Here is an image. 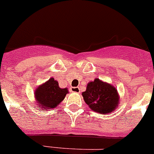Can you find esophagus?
<instances>
[{
	"label": "esophagus",
	"mask_w": 154,
	"mask_h": 154,
	"mask_svg": "<svg viewBox=\"0 0 154 154\" xmlns=\"http://www.w3.org/2000/svg\"><path fill=\"white\" fill-rule=\"evenodd\" d=\"M71 91L72 92H75V93H79L80 89L79 87H71Z\"/></svg>",
	"instance_id": "1"
}]
</instances>
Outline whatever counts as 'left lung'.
Masks as SVG:
<instances>
[{"instance_id":"1","label":"left lung","mask_w":154,"mask_h":154,"mask_svg":"<svg viewBox=\"0 0 154 154\" xmlns=\"http://www.w3.org/2000/svg\"><path fill=\"white\" fill-rule=\"evenodd\" d=\"M82 95L89 108L99 113L112 112L117 108L119 102V94L115 87L99 79L89 82L86 90Z\"/></svg>"}]
</instances>
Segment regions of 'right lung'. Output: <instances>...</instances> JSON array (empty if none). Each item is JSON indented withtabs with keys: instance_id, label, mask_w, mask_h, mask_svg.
<instances>
[{
	"instance_id": "add662e5",
	"label": "right lung",
	"mask_w": 154,
	"mask_h": 154,
	"mask_svg": "<svg viewBox=\"0 0 154 154\" xmlns=\"http://www.w3.org/2000/svg\"><path fill=\"white\" fill-rule=\"evenodd\" d=\"M69 93L67 88L62 89L58 86V81L51 78L48 81L39 85L35 92V97L39 109H51L57 107Z\"/></svg>"
}]
</instances>
